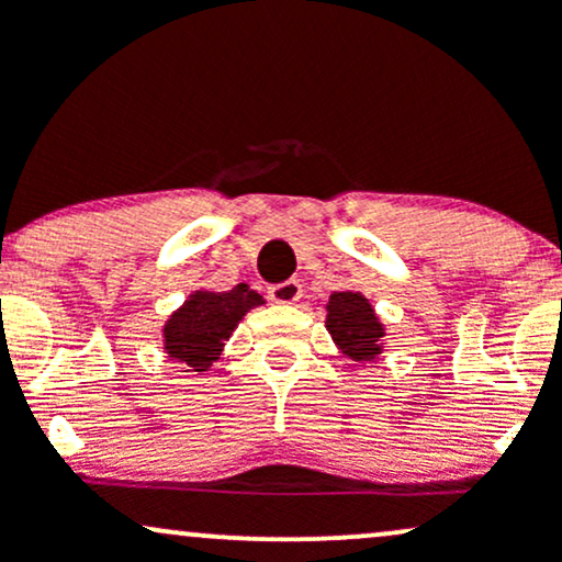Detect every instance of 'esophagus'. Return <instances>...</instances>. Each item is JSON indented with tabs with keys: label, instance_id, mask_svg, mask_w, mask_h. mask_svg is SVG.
Listing matches in <instances>:
<instances>
[{
	"label": "esophagus",
	"instance_id": "obj_1",
	"mask_svg": "<svg viewBox=\"0 0 562 562\" xmlns=\"http://www.w3.org/2000/svg\"><path fill=\"white\" fill-rule=\"evenodd\" d=\"M301 282L299 280H285L280 282V285H272L269 288V299L274 303H295L301 299Z\"/></svg>",
	"mask_w": 562,
	"mask_h": 562
}]
</instances>
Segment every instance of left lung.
<instances>
[{
    "mask_svg": "<svg viewBox=\"0 0 562 562\" xmlns=\"http://www.w3.org/2000/svg\"><path fill=\"white\" fill-rule=\"evenodd\" d=\"M325 308V327L333 335L340 353H346L357 364L375 362L383 353L385 327L378 319L372 303L362 293L344 290V293H333Z\"/></svg>",
    "mask_w": 562,
    "mask_h": 562,
    "instance_id": "1",
    "label": "left lung"
}]
</instances>
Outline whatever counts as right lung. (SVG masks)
<instances>
[{
  "mask_svg": "<svg viewBox=\"0 0 562 562\" xmlns=\"http://www.w3.org/2000/svg\"><path fill=\"white\" fill-rule=\"evenodd\" d=\"M263 299L245 282L227 293L195 290L164 325V351L182 362L184 372H205L222 357L224 340L235 333L250 308Z\"/></svg>",
  "mask_w": 562,
  "mask_h": 562,
  "instance_id": "add662e5",
  "label": "right lung"
}]
</instances>
